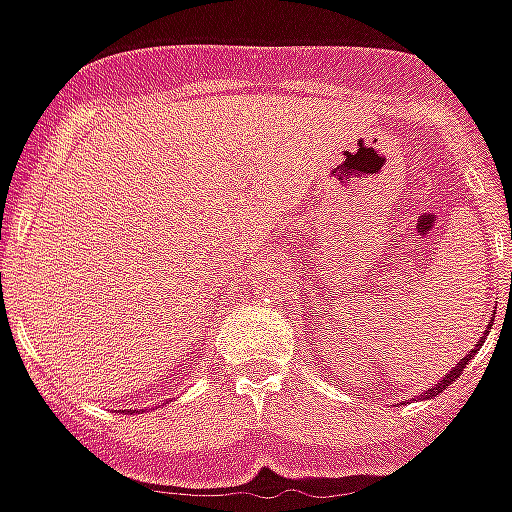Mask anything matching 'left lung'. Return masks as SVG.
I'll use <instances>...</instances> for the list:
<instances>
[{
  "label": "left lung",
  "mask_w": 512,
  "mask_h": 512,
  "mask_svg": "<svg viewBox=\"0 0 512 512\" xmlns=\"http://www.w3.org/2000/svg\"><path fill=\"white\" fill-rule=\"evenodd\" d=\"M492 324H494V321H489V329H492ZM481 342H486V332H484V337H481V340H478V345H476V348H470V353H468V356H465V358H460V361H457V364L452 366V372H446L444 377H441V380L436 382V385H430V388L425 390V393H420V396H422V398H433V396H438V393H441V390H446V388H449V385H452V382L457 380V377H460L462 372H465V364H468L470 358L476 356V350L481 348Z\"/></svg>",
  "instance_id": "1"
}]
</instances>
